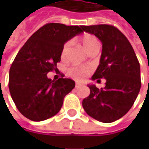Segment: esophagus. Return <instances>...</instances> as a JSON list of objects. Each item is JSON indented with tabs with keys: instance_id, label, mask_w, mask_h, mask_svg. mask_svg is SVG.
<instances>
[{
	"instance_id": "esophagus-1",
	"label": "esophagus",
	"mask_w": 149,
	"mask_h": 149,
	"mask_svg": "<svg viewBox=\"0 0 149 149\" xmlns=\"http://www.w3.org/2000/svg\"><path fill=\"white\" fill-rule=\"evenodd\" d=\"M75 86H76V88H79V87H81V86H82V84H80V83H77Z\"/></svg>"
}]
</instances>
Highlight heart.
Returning a JSON list of instances; mask_svg holds the SVG:
<instances>
[{
    "instance_id": "obj_1",
    "label": "heart",
    "mask_w": 149,
    "mask_h": 149,
    "mask_svg": "<svg viewBox=\"0 0 149 149\" xmlns=\"http://www.w3.org/2000/svg\"><path fill=\"white\" fill-rule=\"evenodd\" d=\"M81 43L84 50L89 53L91 50L99 47V42L97 39L91 34H84L81 38ZM70 48V42H66L61 50V58L65 59ZM91 72L90 67L84 66H73L68 70V74L77 80H83Z\"/></svg>"
}]
</instances>
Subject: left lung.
<instances>
[{
  "mask_svg": "<svg viewBox=\"0 0 149 149\" xmlns=\"http://www.w3.org/2000/svg\"><path fill=\"white\" fill-rule=\"evenodd\" d=\"M83 30L94 34L103 44L100 63L92 80L105 78V87L88 84L91 93L83 100V108L92 118L105 123L123 117L141 89L140 64L125 35L110 25L84 26Z\"/></svg>",
  "mask_w": 149,
  "mask_h": 149,
  "instance_id": "left-lung-1",
  "label": "left lung"
}]
</instances>
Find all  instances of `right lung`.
I'll return each instance as SVG.
<instances>
[{
  "label": "right lung",
  "mask_w": 149,
  "mask_h": 149,
  "mask_svg": "<svg viewBox=\"0 0 149 149\" xmlns=\"http://www.w3.org/2000/svg\"><path fill=\"white\" fill-rule=\"evenodd\" d=\"M83 26L48 23L36 31L16 55L9 70L8 87L19 111L26 118L40 122L55 116L75 82L47 73L57 70L65 42L83 33Z\"/></svg>",
  "instance_id": "add662e5"
}]
</instances>
